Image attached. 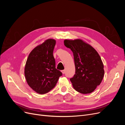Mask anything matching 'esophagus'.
Segmentation results:
<instances>
[{
  "mask_svg": "<svg viewBox=\"0 0 125 125\" xmlns=\"http://www.w3.org/2000/svg\"><path fill=\"white\" fill-rule=\"evenodd\" d=\"M62 74H65V70H62Z\"/></svg>",
  "mask_w": 125,
  "mask_h": 125,
  "instance_id": "obj_1",
  "label": "esophagus"
}]
</instances>
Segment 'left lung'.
<instances>
[{"mask_svg": "<svg viewBox=\"0 0 125 125\" xmlns=\"http://www.w3.org/2000/svg\"><path fill=\"white\" fill-rule=\"evenodd\" d=\"M64 45L73 54L75 73L70 79L73 88L82 94L93 92L101 84L104 74V65L99 54L80 39L65 40Z\"/></svg>", "mask_w": 125, "mask_h": 125, "instance_id": "8db88e82", "label": "left lung"}]
</instances>
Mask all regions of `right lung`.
<instances>
[{"instance_id": "obj_1", "label": "right lung", "mask_w": 125, "mask_h": 125, "mask_svg": "<svg viewBox=\"0 0 125 125\" xmlns=\"http://www.w3.org/2000/svg\"><path fill=\"white\" fill-rule=\"evenodd\" d=\"M54 39H48L35 47L26 60L24 75L28 85L36 93L43 94L53 89L62 73L56 68Z\"/></svg>"}]
</instances>
